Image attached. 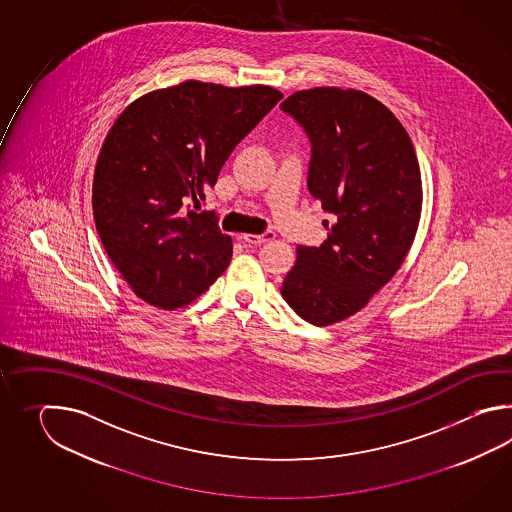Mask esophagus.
Listing matches in <instances>:
<instances>
[{
	"label": "esophagus",
	"mask_w": 512,
	"mask_h": 512,
	"mask_svg": "<svg viewBox=\"0 0 512 512\" xmlns=\"http://www.w3.org/2000/svg\"><path fill=\"white\" fill-rule=\"evenodd\" d=\"M241 240H243V243H247L249 247H260L263 243L274 240V232L267 230L263 234H245Z\"/></svg>",
	"instance_id": "esophagus-1"
}]
</instances>
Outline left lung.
I'll list each match as a JSON object with an SVG mask.
<instances>
[{"instance_id": "1", "label": "left lung", "mask_w": 512, "mask_h": 512, "mask_svg": "<svg viewBox=\"0 0 512 512\" xmlns=\"http://www.w3.org/2000/svg\"><path fill=\"white\" fill-rule=\"evenodd\" d=\"M311 142L307 188L333 214L320 247L298 245L283 300L315 326L355 315L399 271L414 243L423 188L414 144L379 100L338 87L280 104Z\"/></svg>"}]
</instances>
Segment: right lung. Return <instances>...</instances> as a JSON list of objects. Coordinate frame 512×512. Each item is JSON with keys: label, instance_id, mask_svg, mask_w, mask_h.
<instances>
[{"label": "right lung", "instance_id": "obj_1", "mask_svg": "<svg viewBox=\"0 0 512 512\" xmlns=\"http://www.w3.org/2000/svg\"><path fill=\"white\" fill-rule=\"evenodd\" d=\"M282 97L269 86L186 80L137 98L115 120L98 155L93 214L109 260L144 302L185 307L227 269L230 236L214 210H197Z\"/></svg>", "mask_w": 512, "mask_h": 512}]
</instances>
